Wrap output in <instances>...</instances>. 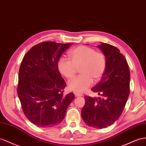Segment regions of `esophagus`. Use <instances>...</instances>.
<instances>
[{"mask_svg": "<svg viewBox=\"0 0 146 146\" xmlns=\"http://www.w3.org/2000/svg\"><path fill=\"white\" fill-rule=\"evenodd\" d=\"M74 94L76 97H78V96H82V94H80V93H78L76 92H74Z\"/></svg>", "mask_w": 146, "mask_h": 146, "instance_id": "esophagus-1", "label": "esophagus"}]
</instances>
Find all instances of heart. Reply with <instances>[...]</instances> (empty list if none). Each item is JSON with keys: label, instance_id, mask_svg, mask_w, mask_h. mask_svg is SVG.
I'll return each mask as SVG.
<instances>
[{"label": "heart", "instance_id": "1", "mask_svg": "<svg viewBox=\"0 0 146 146\" xmlns=\"http://www.w3.org/2000/svg\"><path fill=\"white\" fill-rule=\"evenodd\" d=\"M70 59L60 58L57 66L59 72L68 79L73 78L80 68L81 75L69 81L70 90L82 93L91 86L93 80L98 81L102 76L106 68V59L102 52L91 47L81 46L68 52Z\"/></svg>", "mask_w": 146, "mask_h": 146}]
</instances>
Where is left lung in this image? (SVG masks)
Wrapping results in <instances>:
<instances>
[{"instance_id":"obj_1","label":"left lung","mask_w":146,"mask_h":146,"mask_svg":"<svg viewBox=\"0 0 146 146\" xmlns=\"http://www.w3.org/2000/svg\"><path fill=\"white\" fill-rule=\"evenodd\" d=\"M97 47L105 55L106 68L101 80L91 90L102 98L85 96L81 117L88 126L102 129L113 124L124 109L130 92V73L118 48L102 42Z\"/></svg>"}]
</instances>
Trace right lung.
Instances as JSON below:
<instances>
[{"instance_id":"right-lung-1","label":"right lung","mask_w":146,"mask_h":146,"mask_svg":"<svg viewBox=\"0 0 146 146\" xmlns=\"http://www.w3.org/2000/svg\"><path fill=\"white\" fill-rule=\"evenodd\" d=\"M71 45L51 41L39 43L26 54L21 62L18 98L26 117L40 128L60 123L74 99L73 92L63 94L66 83L57 66L60 56Z\"/></svg>"}]
</instances>
